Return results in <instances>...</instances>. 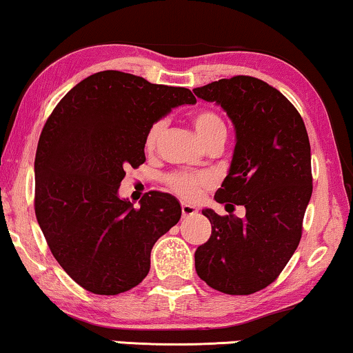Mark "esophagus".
Here are the masks:
<instances>
[{
  "mask_svg": "<svg viewBox=\"0 0 353 353\" xmlns=\"http://www.w3.org/2000/svg\"><path fill=\"white\" fill-rule=\"evenodd\" d=\"M181 214H183V219H186V216H191V215H196L197 207L191 205V204H181Z\"/></svg>",
  "mask_w": 353,
  "mask_h": 353,
  "instance_id": "34e87169",
  "label": "esophagus"
}]
</instances>
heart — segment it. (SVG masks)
I'll list each match as a JSON object with an SVG mask.
<instances>
[{
  "label": "heart",
  "mask_w": 353,
  "mask_h": 353,
  "mask_svg": "<svg viewBox=\"0 0 353 353\" xmlns=\"http://www.w3.org/2000/svg\"><path fill=\"white\" fill-rule=\"evenodd\" d=\"M192 125H194V130L197 137L202 143L205 141L207 138L214 137L216 133H226V127L223 120L220 119V115H216L212 110H197V112L192 115ZM163 128L162 122H156L149 128L146 134V139H144V146H146L148 151H152L154 146H156L159 137H161ZM168 185L176 194L185 197L188 201L196 199L202 191V188L209 185V176L207 175H192V173H173V175L168 176Z\"/></svg>",
  "instance_id": "obj_1"
}]
</instances>
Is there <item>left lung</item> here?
Returning <instances> with one entry per match:
<instances>
[{
    "instance_id": "obj_1",
    "label": "left lung",
    "mask_w": 353,
    "mask_h": 353,
    "mask_svg": "<svg viewBox=\"0 0 353 353\" xmlns=\"http://www.w3.org/2000/svg\"><path fill=\"white\" fill-rule=\"evenodd\" d=\"M192 91L220 105L236 133L215 201L245 209L244 219L202 210L212 234L196 249V272L216 291L248 296L278 278L301 241L312 197L310 141L297 109L262 80L238 75Z\"/></svg>"
}]
</instances>
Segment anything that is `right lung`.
<instances>
[{"label": "right lung", "instance_id": "obj_1", "mask_svg": "<svg viewBox=\"0 0 353 353\" xmlns=\"http://www.w3.org/2000/svg\"><path fill=\"white\" fill-rule=\"evenodd\" d=\"M183 104H196L188 88L104 70L75 85L43 127L37 220L54 259L86 291L115 296L138 286L152 245L180 220L173 196L149 191L133 207L119 188L125 168L146 161L149 128Z\"/></svg>", "mask_w": 353, "mask_h": 353}]
</instances>
